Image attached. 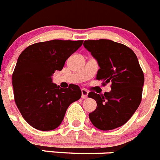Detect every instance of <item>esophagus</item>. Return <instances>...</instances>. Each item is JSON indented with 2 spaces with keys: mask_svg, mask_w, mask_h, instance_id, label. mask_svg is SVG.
Returning <instances> with one entry per match:
<instances>
[{
  "mask_svg": "<svg viewBox=\"0 0 160 160\" xmlns=\"http://www.w3.org/2000/svg\"><path fill=\"white\" fill-rule=\"evenodd\" d=\"M87 96H88V91L86 89H82V98L87 99Z\"/></svg>",
  "mask_w": 160,
  "mask_h": 160,
  "instance_id": "obj_1",
  "label": "esophagus"
}]
</instances>
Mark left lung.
<instances>
[{"label":"left lung","mask_w":160,"mask_h":160,"mask_svg":"<svg viewBox=\"0 0 160 160\" xmlns=\"http://www.w3.org/2000/svg\"><path fill=\"white\" fill-rule=\"evenodd\" d=\"M83 45L98 61L96 79L103 86L111 82L112 88L104 95L88 94L97 103L90 120L101 130L118 128L130 119L142 101L144 74L137 56L129 47L109 39L86 40Z\"/></svg>","instance_id":"1"}]
</instances>
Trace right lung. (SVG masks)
Returning <instances> with one entry per match:
<instances>
[{"label": "right lung", "instance_id": "1", "mask_svg": "<svg viewBox=\"0 0 160 160\" xmlns=\"http://www.w3.org/2000/svg\"><path fill=\"white\" fill-rule=\"evenodd\" d=\"M83 40H53L34 43L18 57L12 75L14 101L22 117L36 129L48 131L61 125L65 112L82 96L78 85L61 88L52 81L56 70L81 47Z\"/></svg>", "mask_w": 160, "mask_h": 160}]
</instances>
